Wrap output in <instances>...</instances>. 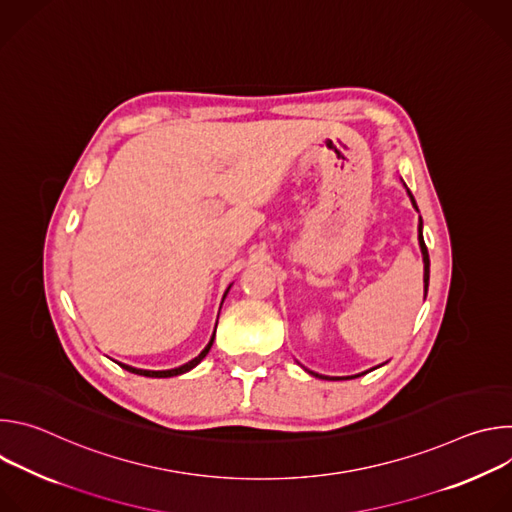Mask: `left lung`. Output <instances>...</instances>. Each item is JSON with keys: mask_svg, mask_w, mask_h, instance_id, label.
Instances as JSON below:
<instances>
[{"mask_svg": "<svg viewBox=\"0 0 512 512\" xmlns=\"http://www.w3.org/2000/svg\"><path fill=\"white\" fill-rule=\"evenodd\" d=\"M403 186H405V184H403ZM405 188H407V186H405ZM407 194H409V198H411L413 208L419 212V208H417V204H415V198H413V194L409 192V188H407ZM417 231H419V247H421V255H423V291H425V296H427V287H429V255H427V247H425V241H423V223H421V216H419V229H417ZM379 367H383V364H379ZM379 367H377V369H379ZM304 371L310 373L312 377L324 379V381H346V379H356V377L367 375V373H371V371H375V369L358 373V375H350V377H326V375H318V373H314V371H308L306 367H304Z\"/></svg>", "mask_w": 512, "mask_h": 512, "instance_id": "left-lung-1", "label": "left lung"}]
</instances>
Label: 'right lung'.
I'll return each instance as SVG.
<instances>
[{
    "instance_id": "1",
    "label": "right lung",
    "mask_w": 512,
    "mask_h": 512,
    "mask_svg": "<svg viewBox=\"0 0 512 512\" xmlns=\"http://www.w3.org/2000/svg\"><path fill=\"white\" fill-rule=\"evenodd\" d=\"M233 285V283H231ZM231 285L227 287V291H225V296H223V300L227 298V294H229V289H231ZM218 322V320H216ZM214 332H216V326H214ZM214 332H212V336H210V340H208V344L204 346V350L198 354V356H194L192 360H188L186 364H182V367H176V369H168V371H148V369H137V367H129V364H125V362H117L121 369H125V371H129V373H135V375H141V377H150V379H168V377H178V375H184V373H188V371H192L196 364H200V360L208 354V350H210V346H212V342H214Z\"/></svg>"
}]
</instances>
